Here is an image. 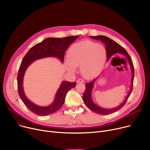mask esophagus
Returning <instances> with one entry per match:
<instances>
[{"instance_id": "1", "label": "esophagus", "mask_w": 150, "mask_h": 150, "mask_svg": "<svg viewBox=\"0 0 150 150\" xmlns=\"http://www.w3.org/2000/svg\"><path fill=\"white\" fill-rule=\"evenodd\" d=\"M76 83H84V80H82V79H78L77 81H76Z\"/></svg>"}]
</instances>
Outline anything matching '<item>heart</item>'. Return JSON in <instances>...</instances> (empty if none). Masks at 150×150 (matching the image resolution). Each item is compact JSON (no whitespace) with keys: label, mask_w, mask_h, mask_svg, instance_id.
<instances>
[{"label":"heart","mask_w":150,"mask_h":150,"mask_svg":"<svg viewBox=\"0 0 150 150\" xmlns=\"http://www.w3.org/2000/svg\"><path fill=\"white\" fill-rule=\"evenodd\" d=\"M67 57V69L74 72L76 67H80L83 76L89 79L97 74L104 65L106 52L101 44L83 41L71 46Z\"/></svg>","instance_id":"b5f03b06"}]
</instances>
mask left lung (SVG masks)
<instances>
[{"instance_id":"obj_1","label":"left lung","mask_w":150,"mask_h":150,"mask_svg":"<svg viewBox=\"0 0 150 150\" xmlns=\"http://www.w3.org/2000/svg\"><path fill=\"white\" fill-rule=\"evenodd\" d=\"M90 38L96 39V40H100L102 42L104 43L105 45V49L106 51V57H107V61H108L109 59L111 58L114 54L117 53H120L123 54V56L125 57V58L128 59V61L131 70V74H132V78H131V86H130V89L128 93L127 97H125V100L123 101L122 103H120L119 106L117 107L111 108V109H106L104 108L103 107H101L100 106H98L94 103L92 98V92L94 87V84L95 82L97 80V78L99 77L97 76L95 79H93L92 81H91L89 83H88L86 84V89L84 92V94L83 96V100L84 101V103L85 105L88 106V108L91 110L92 111L96 112L98 114L100 115H108L112 114L113 112H115L117 111L118 110L121 109L126 103L128 98H129L130 94L132 90V86H133V80H134V66L132 62L131 61V59L129 57V55L126 51V50L122 47L120 45H119L118 43H117L115 41L112 40L111 39L109 38L107 36H90Z\"/></svg>"}]
</instances>
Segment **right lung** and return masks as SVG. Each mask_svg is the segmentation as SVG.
Listing matches in <instances>:
<instances>
[{
  "label": "right lung",
  "instance_id": "1",
  "mask_svg": "<svg viewBox=\"0 0 150 150\" xmlns=\"http://www.w3.org/2000/svg\"><path fill=\"white\" fill-rule=\"evenodd\" d=\"M79 36H67L62 38H46L41 42L31 47L23 57L17 77L18 93L23 103L34 114L40 116H45L57 112L64 104L67 92L75 87L76 83L67 81H62L52 103L47 106H39L31 101L26 97L23 90V81L27 69L35 61L44 58H57L62 63L64 62L65 52L69 46Z\"/></svg>",
  "mask_w": 150,
  "mask_h": 150
}]
</instances>
